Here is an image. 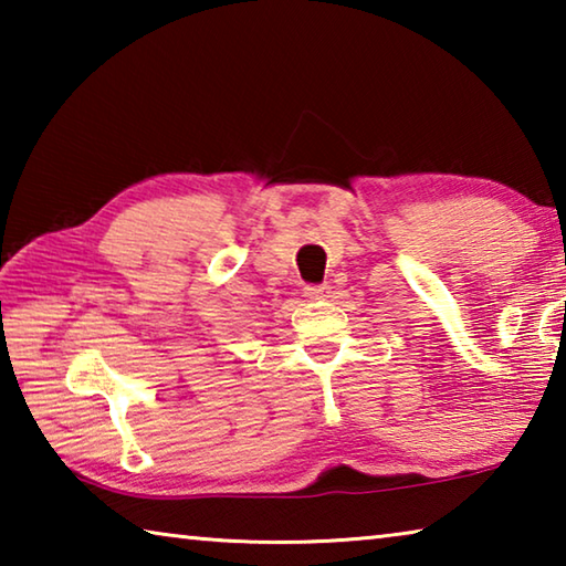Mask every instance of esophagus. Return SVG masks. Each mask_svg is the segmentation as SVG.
<instances>
[{
  "instance_id": "obj_1",
  "label": "esophagus",
  "mask_w": 566,
  "mask_h": 566,
  "mask_svg": "<svg viewBox=\"0 0 566 566\" xmlns=\"http://www.w3.org/2000/svg\"><path fill=\"white\" fill-rule=\"evenodd\" d=\"M329 284H306L304 286V296L306 300H324V296H329Z\"/></svg>"
}]
</instances>
